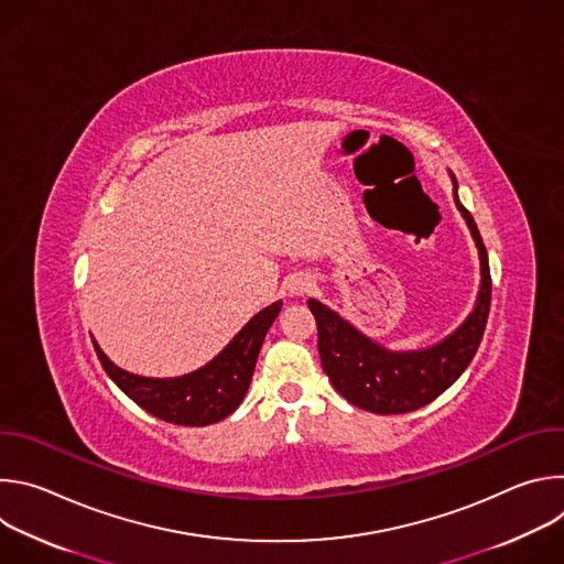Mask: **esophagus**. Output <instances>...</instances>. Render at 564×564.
Listing matches in <instances>:
<instances>
[{"mask_svg":"<svg viewBox=\"0 0 564 564\" xmlns=\"http://www.w3.org/2000/svg\"><path fill=\"white\" fill-rule=\"evenodd\" d=\"M290 292L294 294V296H305V294H310L312 290H314V281H312V276H307V274H294L292 279H290Z\"/></svg>","mask_w":564,"mask_h":564,"instance_id":"esophagus-1","label":"esophagus"}]
</instances>
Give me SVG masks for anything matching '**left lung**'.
<instances>
[{"mask_svg": "<svg viewBox=\"0 0 564 564\" xmlns=\"http://www.w3.org/2000/svg\"><path fill=\"white\" fill-rule=\"evenodd\" d=\"M453 185L455 205L473 234L481 265V283L475 307L453 335L426 350L390 352L361 335L324 303L307 299L310 312L316 318L321 366L330 377L335 390L361 411L399 415L431 404L468 368L481 335H485L491 307L489 257L473 216L457 198L455 178Z\"/></svg>", "mask_w": 564, "mask_h": 564, "instance_id": "obj_1", "label": "left lung"}]
</instances>
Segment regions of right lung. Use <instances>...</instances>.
<instances>
[{"label": "right lung", "mask_w": 564, "mask_h": 564, "mask_svg": "<svg viewBox=\"0 0 564 564\" xmlns=\"http://www.w3.org/2000/svg\"><path fill=\"white\" fill-rule=\"evenodd\" d=\"M281 305L283 303L276 301L263 307L209 364L183 377L153 379L131 375L109 361L96 341L94 348L107 375L140 409L170 424L209 426L231 415L243 401L259 350L281 312Z\"/></svg>", "instance_id": "1"}]
</instances>
